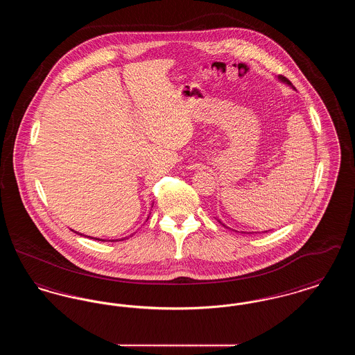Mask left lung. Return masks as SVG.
Segmentation results:
<instances>
[{
  "instance_id": "8db88e82",
  "label": "left lung",
  "mask_w": 355,
  "mask_h": 355,
  "mask_svg": "<svg viewBox=\"0 0 355 355\" xmlns=\"http://www.w3.org/2000/svg\"><path fill=\"white\" fill-rule=\"evenodd\" d=\"M279 80L284 81V83H286V84L291 85V83L287 80L286 77H284V76H279Z\"/></svg>"
}]
</instances>
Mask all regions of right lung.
Masks as SVG:
<instances>
[{"label":"right lung","instance_id":"right-lung-1","mask_svg":"<svg viewBox=\"0 0 355 355\" xmlns=\"http://www.w3.org/2000/svg\"><path fill=\"white\" fill-rule=\"evenodd\" d=\"M90 238V236H89ZM94 239H98V238H94ZM98 241H103V239H98Z\"/></svg>","mask_w":355,"mask_h":355}]
</instances>
